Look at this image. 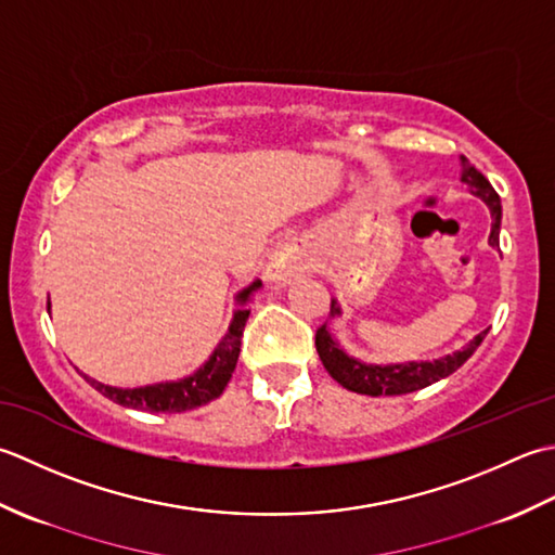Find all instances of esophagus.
Returning a JSON list of instances; mask_svg holds the SVG:
<instances>
[{
  "mask_svg": "<svg viewBox=\"0 0 555 555\" xmlns=\"http://www.w3.org/2000/svg\"><path fill=\"white\" fill-rule=\"evenodd\" d=\"M304 266V254L299 251V246L294 244H285L278 248V254L270 261L266 278L275 285H287V282L297 275V270Z\"/></svg>",
  "mask_w": 555,
  "mask_h": 555,
  "instance_id": "esophagus-1",
  "label": "esophagus"
}]
</instances>
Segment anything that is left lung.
I'll list each match as a JSON object with an SVG mask.
<instances>
[{
    "mask_svg": "<svg viewBox=\"0 0 555 555\" xmlns=\"http://www.w3.org/2000/svg\"><path fill=\"white\" fill-rule=\"evenodd\" d=\"M462 160V184H467L474 196H479L486 206L491 210V234H489V244L493 248H499V234H501V218H503V208H501V196L495 194V189L491 186L489 179H486L477 167H474L465 155H460ZM343 315L340 301L333 299L331 301V319H337ZM483 331L479 333L474 340H469L465 347L457 349V352L446 354L434 361H404V364H366V361H359L354 357H349L340 343L335 340V335L331 333L327 323H323L319 331H315V349H319V357L323 361L325 371L340 383L343 388L359 392V395H371V398H380V395H404V392H414L422 390L431 383L450 376L455 373L465 361L477 352V347L486 337Z\"/></svg>",
    "mask_w": 555,
    "mask_h": 555,
    "instance_id": "left-lung-1",
    "label": "left lung"
}]
</instances>
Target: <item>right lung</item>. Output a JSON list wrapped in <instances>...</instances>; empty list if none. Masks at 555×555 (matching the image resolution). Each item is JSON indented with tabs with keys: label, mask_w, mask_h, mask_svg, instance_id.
Here are the masks:
<instances>
[{
	"label": "right lung",
	"mask_w": 555,
	"mask_h": 555,
	"mask_svg": "<svg viewBox=\"0 0 555 555\" xmlns=\"http://www.w3.org/2000/svg\"><path fill=\"white\" fill-rule=\"evenodd\" d=\"M263 287L261 280H254L251 285L244 287L236 294L234 301L240 304V309L234 311L232 323L228 327V335L222 337L218 347L212 349L206 364L196 369L191 376H184L179 380H165V383H153V386H141V388H115L105 386L90 376H83L90 386L98 392H103L105 398L117 402L121 406H129V410H141V412H186L196 410L201 404H208L210 400L220 398L222 390L228 388V383L234 373L236 359H240V347H242V333L248 319L246 304L251 299V294ZM50 311V304H48Z\"/></svg>",
	"instance_id": "1"
}]
</instances>
